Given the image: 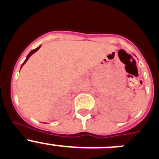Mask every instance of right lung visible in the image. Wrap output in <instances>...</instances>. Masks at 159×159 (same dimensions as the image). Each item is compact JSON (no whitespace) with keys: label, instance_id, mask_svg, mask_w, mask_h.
<instances>
[{"label":"right lung","instance_id":"right-lung-1","mask_svg":"<svg viewBox=\"0 0 159 159\" xmlns=\"http://www.w3.org/2000/svg\"><path fill=\"white\" fill-rule=\"evenodd\" d=\"M40 46H39V47H38V48H36V49H33V50H32V51H31L29 53V55H28V56H27V57H26V60H25V62H24L23 64H22V65H21V67H22V66H23L24 64H25V63H26V61H27V60H29V57H30L31 56H32V55L33 54V53H35V52H36L37 51V50H39V49H40Z\"/></svg>","mask_w":159,"mask_h":159}]
</instances>
